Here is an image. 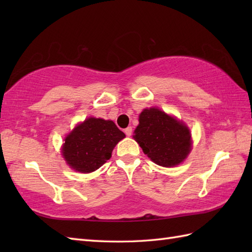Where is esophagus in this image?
Masks as SVG:
<instances>
[{"label":"esophagus","instance_id":"34e87169","mask_svg":"<svg viewBox=\"0 0 252 252\" xmlns=\"http://www.w3.org/2000/svg\"><path fill=\"white\" fill-rule=\"evenodd\" d=\"M132 131H133V130H132V127H131V126H127L126 129L125 130L126 135V136H131V135H132Z\"/></svg>","mask_w":252,"mask_h":252}]
</instances>
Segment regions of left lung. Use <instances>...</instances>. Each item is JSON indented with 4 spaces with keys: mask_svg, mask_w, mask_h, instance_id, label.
<instances>
[{
    "mask_svg": "<svg viewBox=\"0 0 252 252\" xmlns=\"http://www.w3.org/2000/svg\"><path fill=\"white\" fill-rule=\"evenodd\" d=\"M133 138L148 158L161 167L183 162L191 151L189 126L156 107L144 109L138 117Z\"/></svg>",
    "mask_w": 252,
    "mask_h": 252,
    "instance_id": "obj_1",
    "label": "left lung"
}]
</instances>
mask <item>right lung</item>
I'll return each mask as SVG.
<instances>
[{
  "instance_id": "1",
  "label": "right lung",
  "mask_w": 252,
  "mask_h": 252,
  "mask_svg": "<svg viewBox=\"0 0 252 252\" xmlns=\"http://www.w3.org/2000/svg\"><path fill=\"white\" fill-rule=\"evenodd\" d=\"M125 137L114 121L90 117L65 137L63 157L74 171L91 173L110 159L115 146Z\"/></svg>"
}]
</instances>
